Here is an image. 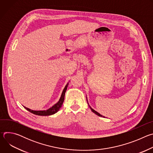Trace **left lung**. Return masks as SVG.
I'll return each mask as SVG.
<instances>
[{
	"label": "left lung",
	"instance_id": "1",
	"mask_svg": "<svg viewBox=\"0 0 153 153\" xmlns=\"http://www.w3.org/2000/svg\"><path fill=\"white\" fill-rule=\"evenodd\" d=\"M86 100H87V103H88V106H89V107H90V108L91 109V111L92 112H93L94 114H96V115H97V116H100V117H105L104 116H103L102 115H101L100 114H99L98 112H97L96 111H95L94 109H93L91 106H90V105H89V103H88V99H87V97H86Z\"/></svg>",
	"mask_w": 153,
	"mask_h": 153
}]
</instances>
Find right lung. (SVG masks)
<instances>
[{
    "label": "right lung",
    "mask_w": 153,
    "mask_h": 153,
    "mask_svg": "<svg viewBox=\"0 0 153 153\" xmlns=\"http://www.w3.org/2000/svg\"><path fill=\"white\" fill-rule=\"evenodd\" d=\"M68 83H69V82L66 85V86H65V88H64V89H63V90L61 96H60L59 101L56 104H54L53 106H52L51 108L48 109V110H40V111H35V110H31V109L28 108H27L24 106V107L27 110H28L30 113H31L34 114H36V115H38V116H51V115H53V114L56 113L60 110V108L62 107V105L63 102L64 101L65 92H66V91L67 90Z\"/></svg>",
    "instance_id": "1"
}]
</instances>
